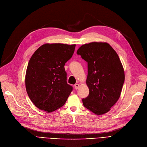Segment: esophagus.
Returning a JSON list of instances; mask_svg holds the SVG:
<instances>
[{
  "instance_id": "1",
  "label": "esophagus",
  "mask_w": 147,
  "mask_h": 147,
  "mask_svg": "<svg viewBox=\"0 0 147 147\" xmlns=\"http://www.w3.org/2000/svg\"><path fill=\"white\" fill-rule=\"evenodd\" d=\"M79 84H78V83H76V84H74V88H75V89L76 90H77V89H78L79 88Z\"/></svg>"
}]
</instances>
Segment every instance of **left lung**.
I'll use <instances>...</instances> for the list:
<instances>
[{
	"mask_svg": "<svg viewBox=\"0 0 147 147\" xmlns=\"http://www.w3.org/2000/svg\"><path fill=\"white\" fill-rule=\"evenodd\" d=\"M88 63L89 95L83 104L96 115L109 112L119 100L125 82V71L117 52L107 42H91L77 51Z\"/></svg>",
	"mask_w": 147,
	"mask_h": 147,
	"instance_id": "8db88e82",
	"label": "left lung"
}]
</instances>
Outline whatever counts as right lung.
I'll return each instance as SVG.
<instances>
[{"mask_svg": "<svg viewBox=\"0 0 147 147\" xmlns=\"http://www.w3.org/2000/svg\"><path fill=\"white\" fill-rule=\"evenodd\" d=\"M76 45L45 43L33 54L27 65L25 83L34 105L46 113L63 107L71 92L64 65L73 56Z\"/></svg>", "mask_w": 147, "mask_h": 147, "instance_id": "right-lung-1", "label": "right lung"}]
</instances>
